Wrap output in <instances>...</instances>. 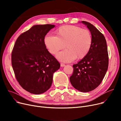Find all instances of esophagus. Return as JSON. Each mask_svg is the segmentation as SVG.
Listing matches in <instances>:
<instances>
[{"label":"esophagus","mask_w":121,"mask_h":121,"mask_svg":"<svg viewBox=\"0 0 121 121\" xmlns=\"http://www.w3.org/2000/svg\"><path fill=\"white\" fill-rule=\"evenodd\" d=\"M60 66L61 67H65V65L63 64V63H60Z\"/></svg>","instance_id":"esophagus-1"}]
</instances>
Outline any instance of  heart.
I'll use <instances>...</instances> for the list:
<instances>
[{"instance_id":"heart-1","label":"heart","mask_w":121,"mask_h":121,"mask_svg":"<svg viewBox=\"0 0 121 121\" xmlns=\"http://www.w3.org/2000/svg\"><path fill=\"white\" fill-rule=\"evenodd\" d=\"M56 36L47 35L44 43L49 52L56 55L65 47L66 49L57 55L58 60L65 63L82 59L88 53L92 46L93 39L91 32L87 29L75 26H64L56 31Z\"/></svg>"}]
</instances>
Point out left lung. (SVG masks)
<instances>
[{
	"mask_svg": "<svg viewBox=\"0 0 121 121\" xmlns=\"http://www.w3.org/2000/svg\"><path fill=\"white\" fill-rule=\"evenodd\" d=\"M92 36V46L88 53L77 64L73 65L74 71L69 78L72 86L81 92H87L97 87L108 70V55L104 36L93 25L86 21Z\"/></svg>",
	"mask_w": 121,
	"mask_h": 121,
	"instance_id": "left-lung-1",
	"label": "left lung"
}]
</instances>
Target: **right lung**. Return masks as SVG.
Returning a JSON list of instances; mask_svg holds the SVG:
<instances>
[{
    "mask_svg": "<svg viewBox=\"0 0 121 121\" xmlns=\"http://www.w3.org/2000/svg\"><path fill=\"white\" fill-rule=\"evenodd\" d=\"M54 25H34L21 34L12 52V64L21 86L29 92L39 94L50 88L53 73L60 64L49 52L44 38Z\"/></svg>",
    "mask_w": 121,
    "mask_h": 121,
    "instance_id": "1",
    "label": "right lung"
}]
</instances>
